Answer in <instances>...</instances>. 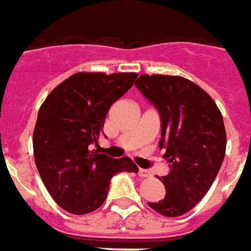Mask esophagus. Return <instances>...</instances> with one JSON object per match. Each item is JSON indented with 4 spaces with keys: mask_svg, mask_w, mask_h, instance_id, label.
Wrapping results in <instances>:
<instances>
[{
    "mask_svg": "<svg viewBox=\"0 0 251 251\" xmlns=\"http://www.w3.org/2000/svg\"><path fill=\"white\" fill-rule=\"evenodd\" d=\"M138 176L139 177H149V176H151V174L147 171V170L139 168V170H138Z\"/></svg>",
    "mask_w": 251,
    "mask_h": 251,
    "instance_id": "obj_1",
    "label": "esophagus"
}]
</instances>
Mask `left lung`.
Instances as JSON below:
<instances>
[{
  "instance_id": "obj_1",
  "label": "left lung",
  "mask_w": 251,
  "mask_h": 251,
  "mask_svg": "<svg viewBox=\"0 0 251 251\" xmlns=\"http://www.w3.org/2000/svg\"><path fill=\"white\" fill-rule=\"evenodd\" d=\"M135 87L159 112V149L170 162L160 179L166 196L149 205L177 217L205 196L219 174L226 149L223 114L204 89L181 76L141 75Z\"/></svg>"
}]
</instances>
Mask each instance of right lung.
<instances>
[{
    "label": "right lung",
    "mask_w": 251,
    "mask_h": 251,
    "mask_svg": "<svg viewBox=\"0 0 251 251\" xmlns=\"http://www.w3.org/2000/svg\"><path fill=\"white\" fill-rule=\"evenodd\" d=\"M137 76L77 72L59 84L38 112L32 134L36 168L55 202L72 215L100 208L116 174L138 172L127 156L100 154L97 143L109 108Z\"/></svg>",
    "instance_id": "add662e5"
}]
</instances>
